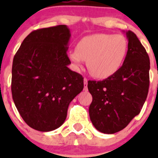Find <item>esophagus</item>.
Instances as JSON below:
<instances>
[{
    "label": "esophagus",
    "instance_id": "obj_1",
    "mask_svg": "<svg viewBox=\"0 0 158 158\" xmlns=\"http://www.w3.org/2000/svg\"><path fill=\"white\" fill-rule=\"evenodd\" d=\"M84 85H85V91H88V79L87 78H85L84 79Z\"/></svg>",
    "mask_w": 158,
    "mask_h": 158
}]
</instances>
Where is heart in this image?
Returning <instances> with one entry per match:
<instances>
[{"instance_id": "b5f03b06", "label": "heart", "mask_w": 158, "mask_h": 158, "mask_svg": "<svg viewBox=\"0 0 158 158\" xmlns=\"http://www.w3.org/2000/svg\"><path fill=\"white\" fill-rule=\"evenodd\" d=\"M127 52V43L123 36L100 33L82 38L77 50L69 53V58L77 67L87 60L88 69L93 77L106 78L120 69Z\"/></svg>"}]
</instances>
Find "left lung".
Instances as JSON below:
<instances>
[{
    "instance_id": "obj_1",
    "label": "left lung",
    "mask_w": 158,
    "mask_h": 158,
    "mask_svg": "<svg viewBox=\"0 0 158 158\" xmlns=\"http://www.w3.org/2000/svg\"><path fill=\"white\" fill-rule=\"evenodd\" d=\"M128 50L121 68L103 81H89V116L104 134L122 131L140 113L150 86V58L136 35L127 31Z\"/></svg>"
}]
</instances>
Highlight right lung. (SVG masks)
I'll list each match as a JSON object with an SVG mask.
<instances>
[{
    "instance_id": "right-lung-1",
    "label": "right lung",
    "mask_w": 158,
    "mask_h": 158,
    "mask_svg": "<svg viewBox=\"0 0 158 158\" xmlns=\"http://www.w3.org/2000/svg\"><path fill=\"white\" fill-rule=\"evenodd\" d=\"M70 36L66 25L35 30L13 58L12 99L24 122L36 131L62 126L69 103L83 90V77L68 68Z\"/></svg>"
}]
</instances>
